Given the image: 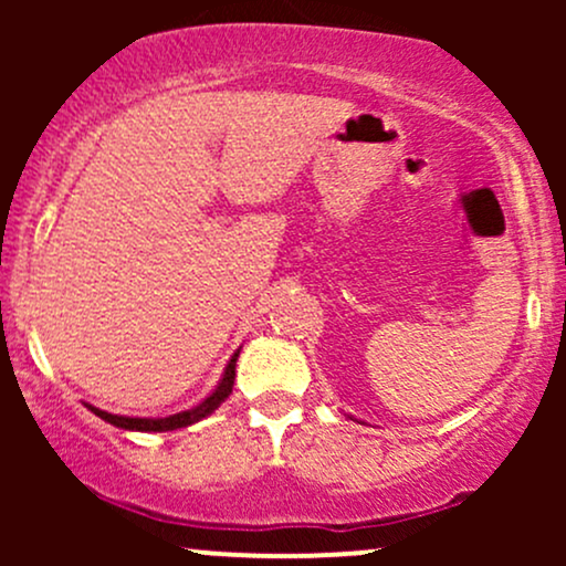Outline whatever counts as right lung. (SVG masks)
<instances>
[{
    "label": "right lung",
    "instance_id": "add662e5",
    "mask_svg": "<svg viewBox=\"0 0 566 566\" xmlns=\"http://www.w3.org/2000/svg\"><path fill=\"white\" fill-rule=\"evenodd\" d=\"M237 359H239V350L231 356V361L226 365L223 378H220L216 391L207 396V399H201L197 407L184 409V412L167 415V418H129V415H114V412H106V409H97L93 405H84V407H87L90 412H95L101 420H106V423H112L116 428H125V431H140V433L178 431V428L193 426V423H199V420H205L207 415L216 412V409L223 405L226 399H229V394L233 391V378H237Z\"/></svg>",
    "mask_w": 566,
    "mask_h": 566
}]
</instances>
